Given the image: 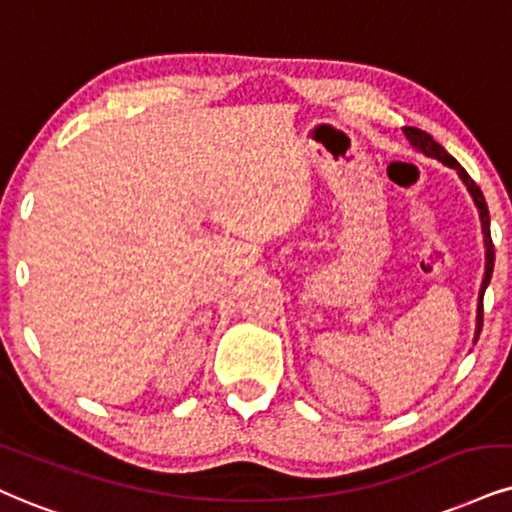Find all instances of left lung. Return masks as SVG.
Instances as JSON below:
<instances>
[{"instance_id":"left-lung-1","label":"left lung","mask_w":512,"mask_h":512,"mask_svg":"<svg viewBox=\"0 0 512 512\" xmlns=\"http://www.w3.org/2000/svg\"><path fill=\"white\" fill-rule=\"evenodd\" d=\"M403 135L408 137V142L413 144L415 149H420L422 154L432 156V159H439L441 163H446L449 168H456L458 175L463 178L465 185H468L472 199H475V204L479 208V218H482V232H484V244H487V273H484V282H482V292H479V308H477V337L479 332H482V323H484V306H482V299H484V289H487L489 280H491V273H494V242H491V227H489V208H487V201H484V194L482 189L477 187V182L470 178L468 173H465V168L460 166V163L453 159V156L441 147L439 142H434L430 135H427L425 130H418V128H403Z\"/></svg>"}]
</instances>
